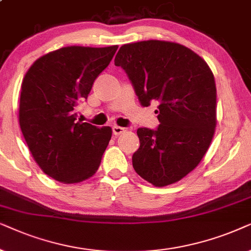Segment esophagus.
I'll use <instances>...</instances> for the list:
<instances>
[{"label": "esophagus", "mask_w": 251, "mask_h": 251, "mask_svg": "<svg viewBox=\"0 0 251 251\" xmlns=\"http://www.w3.org/2000/svg\"><path fill=\"white\" fill-rule=\"evenodd\" d=\"M112 132H113V134H115L116 136H118V135L123 134V133L125 132V128L120 127V126H113V127H112Z\"/></svg>", "instance_id": "1"}]
</instances>
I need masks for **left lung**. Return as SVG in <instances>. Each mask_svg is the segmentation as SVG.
Masks as SVG:
<instances>
[{"mask_svg": "<svg viewBox=\"0 0 251 251\" xmlns=\"http://www.w3.org/2000/svg\"><path fill=\"white\" fill-rule=\"evenodd\" d=\"M115 65L127 73L143 106L158 103L156 131L139 128L133 168L156 187L181 180L200 164L217 124V89L202 57L176 42L148 40L120 47Z\"/></svg>", "mask_w": 251, "mask_h": 251, "instance_id": "8db88e82", "label": "left lung"}]
</instances>
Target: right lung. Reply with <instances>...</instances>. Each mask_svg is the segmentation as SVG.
<instances>
[{"label": "right lung", "mask_w": 251, "mask_h": 251, "mask_svg": "<svg viewBox=\"0 0 251 251\" xmlns=\"http://www.w3.org/2000/svg\"><path fill=\"white\" fill-rule=\"evenodd\" d=\"M117 49L64 47L36 59L23 79L22 133L36 164L59 182H81L101 164L112 129L76 122L75 109Z\"/></svg>", "instance_id": "obj_1"}]
</instances>
